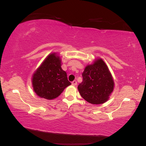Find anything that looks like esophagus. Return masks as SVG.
Returning <instances> with one entry per match:
<instances>
[{"mask_svg": "<svg viewBox=\"0 0 146 146\" xmlns=\"http://www.w3.org/2000/svg\"><path fill=\"white\" fill-rule=\"evenodd\" d=\"M77 83L76 80H74L73 82H72V85L76 86V85H77Z\"/></svg>", "mask_w": 146, "mask_h": 146, "instance_id": "obj_1", "label": "esophagus"}]
</instances>
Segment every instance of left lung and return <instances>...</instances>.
<instances>
[{"instance_id":"obj_1","label":"left lung","mask_w":146,"mask_h":146,"mask_svg":"<svg viewBox=\"0 0 146 146\" xmlns=\"http://www.w3.org/2000/svg\"><path fill=\"white\" fill-rule=\"evenodd\" d=\"M83 81L78 86L81 96L89 103L101 104L108 101L114 88V82L108 66L101 58L85 67Z\"/></svg>"}]
</instances>
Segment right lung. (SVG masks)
<instances>
[{"instance_id":"1","label":"right lung","mask_w":146,"mask_h":146,"mask_svg":"<svg viewBox=\"0 0 146 146\" xmlns=\"http://www.w3.org/2000/svg\"><path fill=\"white\" fill-rule=\"evenodd\" d=\"M32 84L37 96L51 100L60 95L71 85L61 68V60L56 53L48 54L33 75Z\"/></svg>"}]
</instances>
